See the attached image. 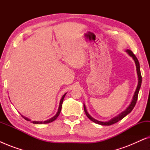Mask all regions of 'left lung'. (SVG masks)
Instances as JSON below:
<instances>
[{
  "label": "left lung",
  "instance_id": "1",
  "mask_svg": "<svg viewBox=\"0 0 150 150\" xmlns=\"http://www.w3.org/2000/svg\"><path fill=\"white\" fill-rule=\"evenodd\" d=\"M125 51H126V52H127V54H128L130 57H132L133 60H134V63H135V65H136V67H137V76H138V85H137V89L134 91V96H133V97H132V101H131L130 104H129V106H128V107L126 108V110H124V111L120 112V114L115 117L112 118L111 120L106 121V122H102V121H98L97 120H96V119H94L93 117H91L89 115V112H87V108H86L85 104L83 103L84 110H85L86 115L87 116V117L89 118L90 120H91L92 122L96 123V124H100V125H103V126H110V125L115 124V123L119 122V121L122 120L123 118L125 117L127 115L130 113V112L132 110L133 108H134L135 104H136V103H137V98H138V94H139V90H140V88H141V83H142V77H141V74L140 65H139V62L138 59H137V57H135V55L133 54L132 51H131L130 50H129V49H127V50H126Z\"/></svg>",
  "mask_w": 150,
  "mask_h": 150
}]
</instances>
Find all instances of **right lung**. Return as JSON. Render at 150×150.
I'll list each match as a JSON object with an SVG mask.
<instances>
[{
    "instance_id": "add662e5",
    "label": "right lung",
    "mask_w": 150,
    "mask_h": 150,
    "mask_svg": "<svg viewBox=\"0 0 150 150\" xmlns=\"http://www.w3.org/2000/svg\"><path fill=\"white\" fill-rule=\"evenodd\" d=\"M66 93H65L64 94V95H63V96H62V98H61V100H60V102H59V108H58V111H57L56 115H55L54 116H53L52 117H51V118H50V119H48V120L44 121V122H43V121H31V120H30V119H28V117H26L22 115V114H20V115H21L22 116V117H24L26 121H28V122H32L33 124H48V123L52 122L53 121H54L57 117H58V116L59 115V114H60L61 110V108H62V104H63V99H64V98H65V95H66Z\"/></svg>"
}]
</instances>
